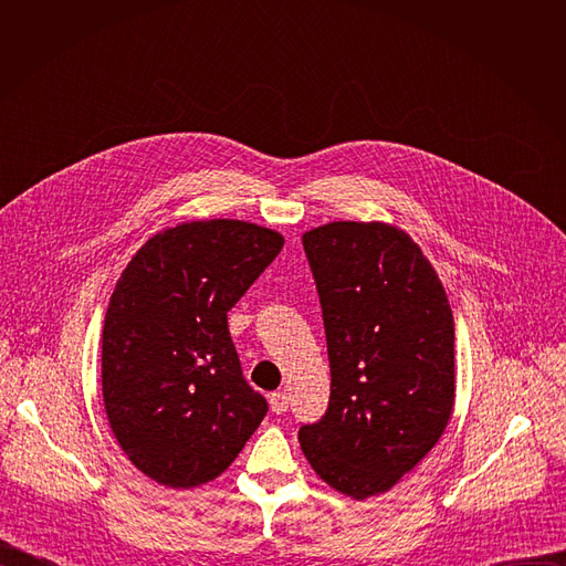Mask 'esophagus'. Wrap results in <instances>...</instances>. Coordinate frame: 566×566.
Returning a JSON list of instances; mask_svg holds the SVG:
<instances>
[{"mask_svg": "<svg viewBox=\"0 0 566 566\" xmlns=\"http://www.w3.org/2000/svg\"><path fill=\"white\" fill-rule=\"evenodd\" d=\"M269 402H271V410L275 415H284L289 410V396H286V391H273Z\"/></svg>", "mask_w": 566, "mask_h": 566, "instance_id": "obj_1", "label": "esophagus"}]
</instances>
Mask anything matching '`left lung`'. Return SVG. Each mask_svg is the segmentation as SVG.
I'll list each match as a JSON object with an SVG mask.
<instances>
[{"instance_id":"left-lung-1","label":"left lung","mask_w":566,"mask_h":566,"mask_svg":"<svg viewBox=\"0 0 566 566\" xmlns=\"http://www.w3.org/2000/svg\"><path fill=\"white\" fill-rule=\"evenodd\" d=\"M332 367L329 408L300 428L315 474L352 500L387 493L441 439L454 408V319L415 239L382 221L302 234Z\"/></svg>"}]
</instances>
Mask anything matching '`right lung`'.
<instances>
[{
	"label": "right lung",
	"instance_id": "obj_1",
	"mask_svg": "<svg viewBox=\"0 0 566 566\" xmlns=\"http://www.w3.org/2000/svg\"><path fill=\"white\" fill-rule=\"evenodd\" d=\"M284 237L186 221L149 237L116 282L103 327V400L127 459L168 489L219 476L269 412L241 376L228 311Z\"/></svg>",
	"mask_w": 566,
	"mask_h": 566
}]
</instances>
